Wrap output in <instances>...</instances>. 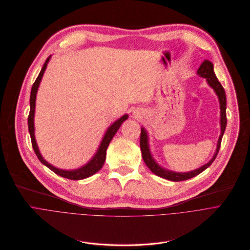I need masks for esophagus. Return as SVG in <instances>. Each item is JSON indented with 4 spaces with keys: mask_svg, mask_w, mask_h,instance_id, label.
Here are the masks:
<instances>
[{
    "mask_svg": "<svg viewBox=\"0 0 250 250\" xmlns=\"http://www.w3.org/2000/svg\"><path fill=\"white\" fill-rule=\"evenodd\" d=\"M132 114H134V115L136 116V118H141L142 115H144V112L142 111V109L137 108V109L134 110V112H132Z\"/></svg>",
    "mask_w": 250,
    "mask_h": 250,
    "instance_id": "34e87169",
    "label": "esophagus"
}]
</instances>
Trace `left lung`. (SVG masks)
Instances as JSON below:
<instances>
[{"label": "left lung", "mask_w": 250, "mask_h": 250, "mask_svg": "<svg viewBox=\"0 0 250 250\" xmlns=\"http://www.w3.org/2000/svg\"><path fill=\"white\" fill-rule=\"evenodd\" d=\"M197 74L203 77L206 79L207 84L214 90V92L216 93L218 97L219 101V106H220V130L221 134L219 136L218 142H217V146H216V151L212 157V159L206 163L205 165L201 166L200 168L195 169L193 171L190 172H175L169 169H166L164 167H162L161 165H159L156 160L154 159L151 148H149V143H148V135L147 131L146 130V128L144 126L141 127L142 132H141V149H142V157L144 162L146 163V165L148 167V169L151 170L155 175L162 177L164 179H167L173 182H179V181H185L188 179H191L197 175H199L200 173H202L203 171H205L209 166L214 162L215 158L217 157V154L219 152L220 148V145H221V140L222 137L224 135V131L226 128V125H227V119H226V95H225V91L223 86L221 85V83L218 81V78L216 77L215 72H214V66L213 63L209 60H204V62L200 65V67L198 68L197 70Z\"/></svg>", "instance_id": "1"}]
</instances>
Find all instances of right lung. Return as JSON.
Here are the masks:
<instances>
[{
	"mask_svg": "<svg viewBox=\"0 0 250 250\" xmlns=\"http://www.w3.org/2000/svg\"><path fill=\"white\" fill-rule=\"evenodd\" d=\"M51 59V55H50L44 65L43 67L38 75V77L36 78L34 84L32 86L31 89V94H30V113L28 116V128H29V134L31 137V142H32V146L34 148V152L37 156V158L39 159V161L45 165L47 168H49L51 171H53L55 174H57L58 176H61L63 178L69 179V180H82L88 178L92 175H94L95 173H97L99 170L103 168V166L104 164V161L106 159V149L107 146L109 145V143L111 142L112 138L114 137V135L116 134V131L119 130V128L121 127L122 124L126 121L128 119L127 114H124L122 118H120L119 120H116L114 123H112L106 129L105 134L104 135V138L98 146V148L96 153L94 154V156L85 164L81 166V167L77 168V169H73V170H64V169H59L54 167L53 165H51L50 163H48L41 155L39 147L35 139V125H34V116H35V106H36V96H37V92H38V88L40 85V82L42 80V77L45 73V70L47 68V65Z\"/></svg>",
	"mask_w": 250,
	"mask_h": 250,
	"instance_id": "right-lung-1",
	"label": "right lung"
}]
</instances>
